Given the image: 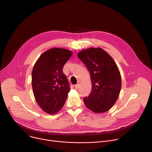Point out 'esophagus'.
Listing matches in <instances>:
<instances>
[{"label":"esophagus","instance_id":"34e87169","mask_svg":"<svg viewBox=\"0 0 152 152\" xmlns=\"http://www.w3.org/2000/svg\"><path fill=\"white\" fill-rule=\"evenodd\" d=\"M81 82L80 81H79L77 82V84L75 86V89H77L78 88H79V87H80V86H81Z\"/></svg>","mask_w":152,"mask_h":152}]
</instances>
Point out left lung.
<instances>
[{
  "mask_svg": "<svg viewBox=\"0 0 152 152\" xmlns=\"http://www.w3.org/2000/svg\"><path fill=\"white\" fill-rule=\"evenodd\" d=\"M77 57L88 69L92 89L83 99L86 106L93 112L101 113L112 108L121 88L120 72L112 57L100 47L79 52Z\"/></svg>",
  "mask_w": 152,
  "mask_h": 152,
  "instance_id": "left-lung-1",
  "label": "left lung"
}]
</instances>
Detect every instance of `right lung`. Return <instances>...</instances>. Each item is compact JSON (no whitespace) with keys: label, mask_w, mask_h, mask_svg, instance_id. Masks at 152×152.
Returning a JSON list of instances; mask_svg holds the SVG:
<instances>
[{"label":"right lung","mask_w":152,"mask_h":152,"mask_svg":"<svg viewBox=\"0 0 152 152\" xmlns=\"http://www.w3.org/2000/svg\"><path fill=\"white\" fill-rule=\"evenodd\" d=\"M73 52L62 48H52L36 61L32 71V87L35 99L42 110L50 115L63 108L70 91L65 64Z\"/></svg>","instance_id":"1"}]
</instances>
